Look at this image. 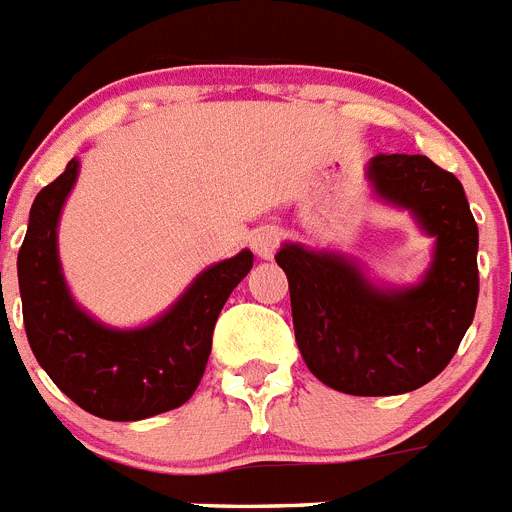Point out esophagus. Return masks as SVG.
<instances>
[{
  "mask_svg": "<svg viewBox=\"0 0 512 512\" xmlns=\"http://www.w3.org/2000/svg\"><path fill=\"white\" fill-rule=\"evenodd\" d=\"M279 243H282V233H279V228H261L256 230L251 238L253 251L259 253L261 259H271V256L277 253Z\"/></svg>",
  "mask_w": 512,
  "mask_h": 512,
  "instance_id": "esophagus-1",
  "label": "esophagus"
}]
</instances>
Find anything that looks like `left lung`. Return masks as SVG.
Segmentation results:
<instances>
[{
	"instance_id": "1",
	"label": "left lung",
	"mask_w": 512,
	"mask_h": 512,
	"mask_svg": "<svg viewBox=\"0 0 512 512\" xmlns=\"http://www.w3.org/2000/svg\"><path fill=\"white\" fill-rule=\"evenodd\" d=\"M369 179L384 200L413 210L436 235L423 284L382 292L341 256L302 246H284L277 264L289 279L307 369L346 395H402L438 377L472 325L479 230L461 182L431 158L379 153Z\"/></svg>"
}]
</instances>
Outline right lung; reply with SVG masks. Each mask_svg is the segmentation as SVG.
<instances>
[{
	"mask_svg": "<svg viewBox=\"0 0 512 512\" xmlns=\"http://www.w3.org/2000/svg\"><path fill=\"white\" fill-rule=\"evenodd\" d=\"M79 174L66 171L43 187L17 256L22 320L35 359L63 395L104 420H140L189 400L205 374L217 315L253 266V253L210 266L164 318L138 330L94 323L71 300L61 277L56 225Z\"/></svg>",
	"mask_w": 512,
	"mask_h": 512,
	"instance_id": "add662e5",
	"label": "right lung"
}]
</instances>
